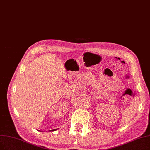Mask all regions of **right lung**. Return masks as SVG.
I'll list each match as a JSON object with an SVG mask.
<instances>
[{"instance_id": "obj_1", "label": "right lung", "mask_w": 150, "mask_h": 150, "mask_svg": "<svg viewBox=\"0 0 150 150\" xmlns=\"http://www.w3.org/2000/svg\"><path fill=\"white\" fill-rule=\"evenodd\" d=\"M57 130V129H54V130H52V131H54V130ZM50 131H51V130H50Z\"/></svg>"}]
</instances>
